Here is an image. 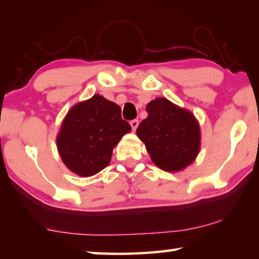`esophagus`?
<instances>
[{"mask_svg":"<svg viewBox=\"0 0 259 259\" xmlns=\"http://www.w3.org/2000/svg\"><path fill=\"white\" fill-rule=\"evenodd\" d=\"M138 124H139V121L137 119L130 121V125H131V128H133L134 131L138 128Z\"/></svg>","mask_w":259,"mask_h":259,"instance_id":"obj_1","label":"esophagus"}]
</instances>
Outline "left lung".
<instances>
[{
  "instance_id": "obj_1",
  "label": "left lung",
  "mask_w": 259,
  "mask_h": 259,
  "mask_svg": "<svg viewBox=\"0 0 259 259\" xmlns=\"http://www.w3.org/2000/svg\"><path fill=\"white\" fill-rule=\"evenodd\" d=\"M148 116L138 125L154 163L164 171H179L190 165L200 151V126L194 115L165 98L147 104Z\"/></svg>"
}]
</instances>
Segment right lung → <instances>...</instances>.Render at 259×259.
Instances as JSON below:
<instances>
[{
	"mask_svg": "<svg viewBox=\"0 0 259 259\" xmlns=\"http://www.w3.org/2000/svg\"><path fill=\"white\" fill-rule=\"evenodd\" d=\"M130 130L119 105L95 95L69 109L57 136V147L71 171L94 176L108 165L113 148Z\"/></svg>",
	"mask_w": 259,
	"mask_h": 259,
	"instance_id": "obj_1",
	"label": "right lung"
}]
</instances>
